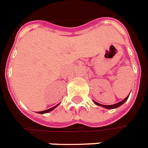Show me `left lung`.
Wrapping results in <instances>:
<instances>
[{"label": "left lung", "instance_id": "8db88e82", "mask_svg": "<svg viewBox=\"0 0 148 148\" xmlns=\"http://www.w3.org/2000/svg\"><path fill=\"white\" fill-rule=\"evenodd\" d=\"M128 97H129V95L126 97V98L124 99L123 101H121V102H119V103H115V104H113V105H103V104H101V103H97V102H96V101H95V104H97V105L101 106V107H103V108H108V109H114V108H118L119 106L122 105V104H123V103H124V102H125V101L127 100V99H128Z\"/></svg>", "mask_w": 148, "mask_h": 148}]
</instances>
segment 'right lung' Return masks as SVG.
I'll return each mask as SVG.
<instances>
[{
	"label": "right lung",
	"mask_w": 148,
	"mask_h": 148,
	"mask_svg": "<svg viewBox=\"0 0 148 148\" xmlns=\"http://www.w3.org/2000/svg\"><path fill=\"white\" fill-rule=\"evenodd\" d=\"M57 106H58V104H57V105L54 106V107H53V108H50V109H48V110H43V111H40V112H38V113H39V114H45V113H48V112H49V111H51V110H53V109H54V108H55L56 107H57Z\"/></svg>",
	"instance_id": "add662e5"
}]
</instances>
